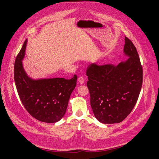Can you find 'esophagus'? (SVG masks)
<instances>
[{
  "mask_svg": "<svg viewBox=\"0 0 159 159\" xmlns=\"http://www.w3.org/2000/svg\"><path fill=\"white\" fill-rule=\"evenodd\" d=\"M78 80L80 84H84V78L83 77H79L78 79Z\"/></svg>",
  "mask_w": 159,
  "mask_h": 159,
  "instance_id": "34e87169",
  "label": "esophagus"
}]
</instances>
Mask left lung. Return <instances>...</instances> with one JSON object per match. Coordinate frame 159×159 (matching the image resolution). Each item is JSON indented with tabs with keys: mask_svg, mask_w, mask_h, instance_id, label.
<instances>
[{
	"mask_svg": "<svg viewBox=\"0 0 159 159\" xmlns=\"http://www.w3.org/2000/svg\"><path fill=\"white\" fill-rule=\"evenodd\" d=\"M124 53L129 59L117 66L92 63L87 68V86L95 117L103 124L123 121L134 107L142 83L143 68L136 48L125 37Z\"/></svg>",
	"mask_w": 159,
	"mask_h": 159,
	"instance_id": "obj_1",
	"label": "left lung"
}]
</instances>
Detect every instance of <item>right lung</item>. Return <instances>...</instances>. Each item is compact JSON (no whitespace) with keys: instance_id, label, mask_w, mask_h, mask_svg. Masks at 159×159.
Returning a JSON list of instances; mask_svg holds the SVG:
<instances>
[{"instance_id":"add662e5","label":"right lung","mask_w":159,"mask_h":159,"mask_svg":"<svg viewBox=\"0 0 159 159\" xmlns=\"http://www.w3.org/2000/svg\"><path fill=\"white\" fill-rule=\"evenodd\" d=\"M26 40L14 62V77L16 89L25 108L33 117L46 123L59 121L66 112L77 76L71 79L54 78L34 80L28 77L22 65Z\"/></svg>"}]
</instances>
